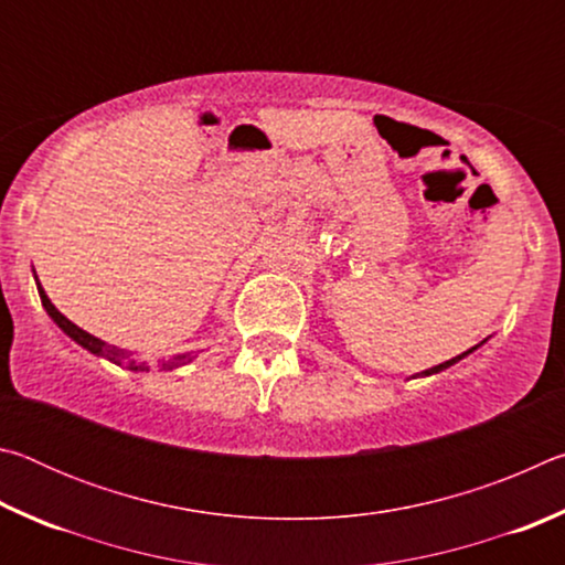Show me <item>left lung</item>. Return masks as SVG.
<instances>
[{
  "mask_svg": "<svg viewBox=\"0 0 565 565\" xmlns=\"http://www.w3.org/2000/svg\"><path fill=\"white\" fill-rule=\"evenodd\" d=\"M483 343H486V339L481 341V343H476V347H471V349H468V351H463V353H458V356H454V359H448V361H444V363H438V366H431V369H426V371H420V374H416V376H434V374H438V371H446L448 366H454V363H458V361H461V359H466L468 356V353H473L478 347H483ZM414 376V379H416Z\"/></svg>",
  "mask_w": 565,
  "mask_h": 565,
  "instance_id": "1",
  "label": "left lung"
}]
</instances>
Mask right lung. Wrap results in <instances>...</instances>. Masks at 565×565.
<instances>
[{"instance_id": "obj_1", "label": "right lung", "mask_w": 565, "mask_h": 565, "mask_svg": "<svg viewBox=\"0 0 565 565\" xmlns=\"http://www.w3.org/2000/svg\"><path fill=\"white\" fill-rule=\"evenodd\" d=\"M34 281H36V291H40V299H42V306L46 309V313H50L52 321H54L56 327H60L72 341H76L82 349H87L89 353H94V356L107 359V361H111V363H117V366H121V369H129V371H149V363L134 356L131 351L119 349V347H111V343L102 341V339H97V337H92V333H87L84 329L76 327V323H72V321L66 319L64 313H62L60 309H56V306L50 301V296L44 294L40 279H36V274H34ZM196 356H199V351H186V353H177V356H169V359H159V369H161V371H174V369H179V366H186V363H191Z\"/></svg>"}]
</instances>
